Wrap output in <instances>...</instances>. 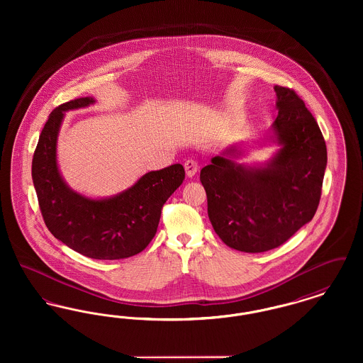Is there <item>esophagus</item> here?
Returning a JSON list of instances; mask_svg holds the SVG:
<instances>
[{
  "instance_id": "obj_1",
  "label": "esophagus",
  "mask_w": 363,
  "mask_h": 363,
  "mask_svg": "<svg viewBox=\"0 0 363 363\" xmlns=\"http://www.w3.org/2000/svg\"><path fill=\"white\" fill-rule=\"evenodd\" d=\"M184 167H185V172H186V175H188L189 178L194 177L196 173H197V170H199V164H197V162L193 160V159H188V160L185 162Z\"/></svg>"
}]
</instances>
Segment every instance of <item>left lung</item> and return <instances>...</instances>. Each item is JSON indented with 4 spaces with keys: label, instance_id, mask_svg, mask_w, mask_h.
Segmentation results:
<instances>
[{
    "label": "left lung",
    "instance_id": "8db88e82",
    "mask_svg": "<svg viewBox=\"0 0 363 363\" xmlns=\"http://www.w3.org/2000/svg\"><path fill=\"white\" fill-rule=\"evenodd\" d=\"M274 89L277 117L268 136L227 147L200 173L215 233L245 253L275 249L311 222L327 169L325 141L303 101L290 88ZM274 143L264 164L241 162L252 147Z\"/></svg>",
    "mask_w": 363,
    "mask_h": 363
}]
</instances>
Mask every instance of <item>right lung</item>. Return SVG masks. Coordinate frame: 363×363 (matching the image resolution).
Instances as JSON below:
<instances>
[{
  "instance_id": "obj_1",
  "label": "right lung",
  "mask_w": 363,
  "mask_h": 363,
  "mask_svg": "<svg viewBox=\"0 0 363 363\" xmlns=\"http://www.w3.org/2000/svg\"><path fill=\"white\" fill-rule=\"evenodd\" d=\"M95 104L86 96L52 110L35 150L33 182L43 220L58 241L89 259H128L155 237L162 207L184 182L185 170L175 163L150 172L108 197H89L72 189L58 166V135L65 113Z\"/></svg>"
}]
</instances>
